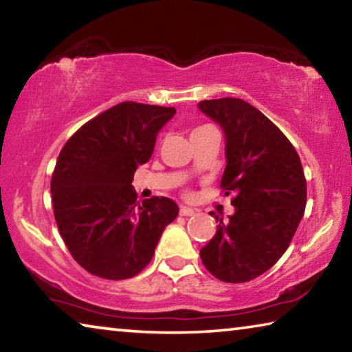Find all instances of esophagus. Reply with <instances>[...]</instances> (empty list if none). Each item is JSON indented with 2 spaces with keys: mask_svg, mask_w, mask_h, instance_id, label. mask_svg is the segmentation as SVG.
Listing matches in <instances>:
<instances>
[{
  "mask_svg": "<svg viewBox=\"0 0 352 352\" xmlns=\"http://www.w3.org/2000/svg\"><path fill=\"white\" fill-rule=\"evenodd\" d=\"M180 214H182V216H192V214H195V210H192V208H189V206L182 205L180 206Z\"/></svg>",
  "mask_w": 352,
  "mask_h": 352,
  "instance_id": "34e87169",
  "label": "esophagus"
}]
</instances>
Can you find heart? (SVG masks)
I'll return each instance as SVG.
<instances>
[{
	"mask_svg": "<svg viewBox=\"0 0 352 352\" xmlns=\"http://www.w3.org/2000/svg\"><path fill=\"white\" fill-rule=\"evenodd\" d=\"M200 129H204V127H200ZM195 130H199V129H195ZM195 130H194V132H195Z\"/></svg>",
	"mask_w": 352,
	"mask_h": 352,
	"instance_id": "1",
	"label": "heart"
}]
</instances>
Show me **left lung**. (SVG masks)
Wrapping results in <instances>:
<instances>
[{"label": "left lung", "mask_w": 352, "mask_h": 352, "mask_svg": "<svg viewBox=\"0 0 352 352\" xmlns=\"http://www.w3.org/2000/svg\"><path fill=\"white\" fill-rule=\"evenodd\" d=\"M197 107L225 135L220 186L234 195L228 220L210 212L219 225L200 258L220 281H252L276 264L305 214L301 160L281 130L245 100H200Z\"/></svg>", "instance_id": "8db88e82"}]
</instances>
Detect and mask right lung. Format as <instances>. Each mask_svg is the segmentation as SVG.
Masks as SVG:
<instances>
[{
  "label": "right lung",
  "mask_w": 352,
  "mask_h": 352,
  "mask_svg": "<svg viewBox=\"0 0 352 352\" xmlns=\"http://www.w3.org/2000/svg\"><path fill=\"white\" fill-rule=\"evenodd\" d=\"M175 107L121 102L77 130L51 178L60 236L77 264L105 279H127L151 262L166 226L178 216L168 197L136 204L132 186Z\"/></svg>",
  "instance_id": "add662e5"
}]
</instances>
